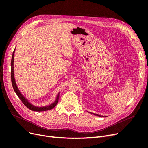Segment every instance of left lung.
Returning <instances> with one entry per match:
<instances>
[{
	"instance_id": "left-lung-1",
	"label": "left lung",
	"mask_w": 148,
	"mask_h": 148,
	"mask_svg": "<svg viewBox=\"0 0 148 148\" xmlns=\"http://www.w3.org/2000/svg\"><path fill=\"white\" fill-rule=\"evenodd\" d=\"M92 114H95V115H96V116H99V117H104V116H101V115L97 114H95V113H92Z\"/></svg>"
}]
</instances>
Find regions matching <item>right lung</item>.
I'll list each match as a JSON object with an SVG mask.
<instances>
[{
    "label": "right lung",
    "mask_w": 148,
    "mask_h": 148,
    "mask_svg": "<svg viewBox=\"0 0 148 148\" xmlns=\"http://www.w3.org/2000/svg\"><path fill=\"white\" fill-rule=\"evenodd\" d=\"M14 52H15V49L13 51L12 53V59H11V82H12V85L13 89L15 91V92L16 93L17 96L18 97V98L20 99V100L21 101V102L24 104V105L25 106H26L28 108H29L30 110H32V111H36V112H42V111H46V110H49L52 109L53 108H54V107L56 106V105L58 103V99H59V94H58V97L56 98V99L54 103H53V104L48 106H45V107H36L35 106H33L32 104H31L29 101L28 100H27L23 95L21 94L20 90H18L16 83H15V79H14Z\"/></svg>",
    "instance_id": "add662e5"
}]
</instances>
